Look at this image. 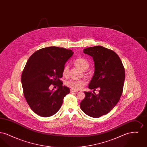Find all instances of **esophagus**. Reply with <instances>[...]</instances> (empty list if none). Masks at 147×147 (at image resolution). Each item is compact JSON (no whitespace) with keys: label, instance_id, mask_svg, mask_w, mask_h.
Segmentation results:
<instances>
[{"label":"esophagus","instance_id":"34e87169","mask_svg":"<svg viewBox=\"0 0 147 147\" xmlns=\"http://www.w3.org/2000/svg\"><path fill=\"white\" fill-rule=\"evenodd\" d=\"M78 91H77V90H74L71 89L70 90V92H71V93H72V92H77Z\"/></svg>","mask_w":147,"mask_h":147}]
</instances>
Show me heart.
<instances>
[{"instance_id": "heart-1", "label": "heart", "mask_w": 147, "mask_h": 147, "mask_svg": "<svg viewBox=\"0 0 147 147\" xmlns=\"http://www.w3.org/2000/svg\"><path fill=\"white\" fill-rule=\"evenodd\" d=\"M74 64L76 67L82 71L86 70L89 67V62L85 59L83 58H78L74 61ZM69 67L68 65L65 64L63 67L62 74L63 76L66 77L68 75ZM65 84L68 87L74 90H78L82 89L85 85V82L83 80H70L65 82Z\"/></svg>"}]
</instances>
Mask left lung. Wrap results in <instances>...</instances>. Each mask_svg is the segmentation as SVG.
<instances>
[{
    "instance_id": "8db88e82",
    "label": "left lung",
    "mask_w": 147,
    "mask_h": 147,
    "mask_svg": "<svg viewBox=\"0 0 147 147\" xmlns=\"http://www.w3.org/2000/svg\"><path fill=\"white\" fill-rule=\"evenodd\" d=\"M84 53L91 56L95 64L94 74L89 88L98 94L86 92L80 108L87 115L98 118L110 112L122 95L125 79V68L119 56L112 50L101 46L88 47Z\"/></svg>"
}]
</instances>
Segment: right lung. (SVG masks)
Listing matches in <instances>:
<instances>
[{
	"label": "right lung",
	"mask_w": 147,
	"mask_h": 147,
	"mask_svg": "<svg viewBox=\"0 0 147 147\" xmlns=\"http://www.w3.org/2000/svg\"><path fill=\"white\" fill-rule=\"evenodd\" d=\"M71 49L58 47L43 48L34 53L27 62L21 75L25 98L37 115L47 117L58 111L64 96L70 92L60 79L65 62L73 55ZM52 84L58 87L51 91Z\"/></svg>",
	"instance_id": "1"
}]
</instances>
